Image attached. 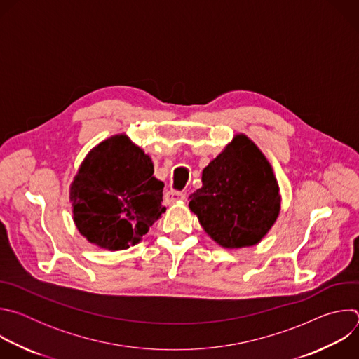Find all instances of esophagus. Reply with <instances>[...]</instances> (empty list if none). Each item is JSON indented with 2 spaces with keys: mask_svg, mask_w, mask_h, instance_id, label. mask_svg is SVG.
I'll list each match as a JSON object with an SVG mask.
<instances>
[{
  "mask_svg": "<svg viewBox=\"0 0 359 359\" xmlns=\"http://www.w3.org/2000/svg\"><path fill=\"white\" fill-rule=\"evenodd\" d=\"M186 198V193L184 191H177V190H168L165 193V203L166 204H173L175 201H179V200H184Z\"/></svg>",
  "mask_w": 359,
  "mask_h": 359,
  "instance_id": "esophagus-1",
  "label": "esophagus"
}]
</instances>
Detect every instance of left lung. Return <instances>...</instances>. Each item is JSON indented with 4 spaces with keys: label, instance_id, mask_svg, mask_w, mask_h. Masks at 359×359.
Listing matches in <instances>:
<instances>
[{
    "label": "left lung",
    "instance_id": "left-lung-1",
    "mask_svg": "<svg viewBox=\"0 0 359 359\" xmlns=\"http://www.w3.org/2000/svg\"><path fill=\"white\" fill-rule=\"evenodd\" d=\"M203 186L190 194V210L226 248L257 244L280 213V189L262 150L237 135L203 169Z\"/></svg>",
    "mask_w": 359,
    "mask_h": 359
}]
</instances>
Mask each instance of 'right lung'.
I'll return each instance as SVG.
<instances>
[{
    "label": "right lung",
    "instance_id": "right-lung-1",
    "mask_svg": "<svg viewBox=\"0 0 359 359\" xmlns=\"http://www.w3.org/2000/svg\"><path fill=\"white\" fill-rule=\"evenodd\" d=\"M165 184L128 136L116 135L89 151L71 184L74 222L88 241L125 250L161 219Z\"/></svg>",
    "mask_w": 359,
    "mask_h": 359
}]
</instances>
